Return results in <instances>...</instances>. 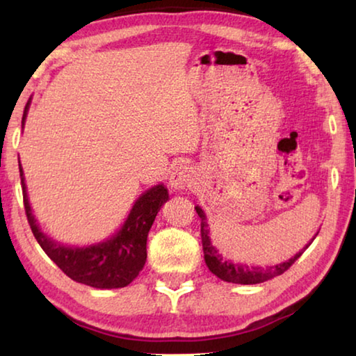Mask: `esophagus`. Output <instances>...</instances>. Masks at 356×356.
Returning a JSON list of instances; mask_svg holds the SVG:
<instances>
[{"instance_id": "34e87169", "label": "esophagus", "mask_w": 356, "mask_h": 356, "mask_svg": "<svg viewBox=\"0 0 356 356\" xmlns=\"http://www.w3.org/2000/svg\"><path fill=\"white\" fill-rule=\"evenodd\" d=\"M193 177H195V171L193 168L186 163H180L174 171L171 172L170 177V185L171 188L174 190H184L185 186H190V184H193Z\"/></svg>"}]
</instances>
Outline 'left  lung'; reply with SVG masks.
Instances as JSON below:
<instances>
[{
	"label": "left lung",
	"mask_w": 356,
	"mask_h": 356,
	"mask_svg": "<svg viewBox=\"0 0 356 356\" xmlns=\"http://www.w3.org/2000/svg\"><path fill=\"white\" fill-rule=\"evenodd\" d=\"M197 215L201 218V238H202V250H204V259H206V264L210 272L215 276H218L220 280L226 282H234V284H259V282L268 281L275 278V276H280L286 272V270L291 268V265L297 261V259L303 254L305 250L312 243L311 242L305 246L303 250L298 251L293 257L289 259V261L273 265V267H251V265H243V264H234L227 259H222V256L218 252L210 242L209 236V225L206 221V213L201 207H195Z\"/></svg>",
	"instance_id": "left-lung-1"
}]
</instances>
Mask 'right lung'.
I'll return each mask as SVG.
<instances>
[{
	"label": "right lung",
	"instance_id": "right-lung-1",
	"mask_svg": "<svg viewBox=\"0 0 356 356\" xmlns=\"http://www.w3.org/2000/svg\"><path fill=\"white\" fill-rule=\"evenodd\" d=\"M29 102L22 118V127L25 125ZM20 168L23 188V204L29 226L35 240L45 254L55 262L70 280L95 289L125 287L134 281L146 264L147 234L152 227L156 213L168 201V190L163 184L155 185L138 197L125 220L124 226L105 242L83 246H64L55 242L40 231L29 206L25 177Z\"/></svg>",
	"mask_w": 356,
	"mask_h": 356
}]
</instances>
